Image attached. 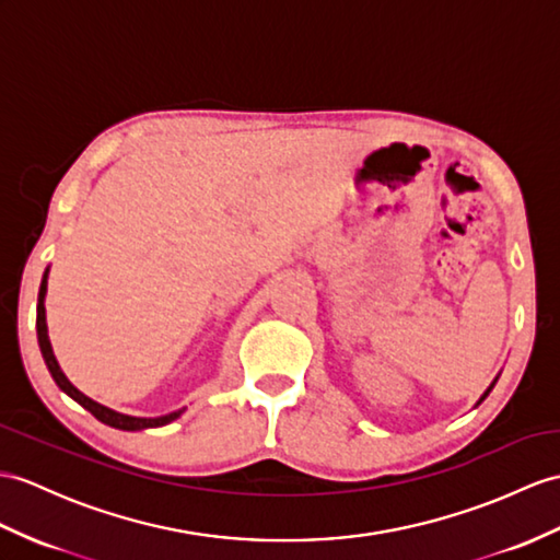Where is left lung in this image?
Wrapping results in <instances>:
<instances>
[{"label": "left lung", "mask_w": 560, "mask_h": 560, "mask_svg": "<svg viewBox=\"0 0 560 560\" xmlns=\"http://www.w3.org/2000/svg\"><path fill=\"white\" fill-rule=\"evenodd\" d=\"M492 387H494V385H492ZM492 387H489V389H487V392H485V397H482V399H480V401H485V399H487V394H489V392H492Z\"/></svg>", "instance_id": "8db88e82"}]
</instances>
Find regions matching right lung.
Wrapping results in <instances>:
<instances>
[{
  "mask_svg": "<svg viewBox=\"0 0 560 560\" xmlns=\"http://www.w3.org/2000/svg\"><path fill=\"white\" fill-rule=\"evenodd\" d=\"M45 292H47V270H45V278H43V284H39V294H37V342H39V351H43V359H45V363H47V368H49V373H51V377H54V383H57V385L68 394V397L75 399L83 408H88V411H90L94 418H97V420L106 422V425H112V428H118V430H130V432H132V430H144V428H161V425H168L171 420L180 418V413L185 411V408H180V411H173V413H168V416H159V418H132V416H122V413L112 411V408H106V406H102V404H97V401L88 399L83 392H78L71 383H68L66 375L61 373V368H59L57 359H54L49 337H47Z\"/></svg>",
  "mask_w": 560,
  "mask_h": 560,
  "instance_id": "right-lung-1",
  "label": "right lung"
}]
</instances>
